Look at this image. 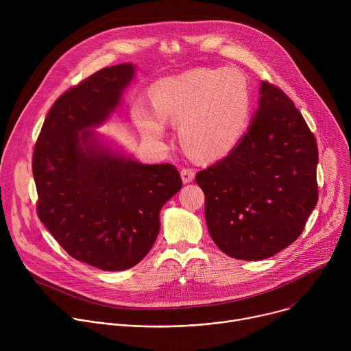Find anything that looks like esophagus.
I'll return each mask as SVG.
<instances>
[{"label":"esophagus","mask_w":351,"mask_h":351,"mask_svg":"<svg viewBox=\"0 0 351 351\" xmlns=\"http://www.w3.org/2000/svg\"><path fill=\"white\" fill-rule=\"evenodd\" d=\"M180 176H182L183 183H190V182H193V179H194V171H193V169H189V168H183V169L180 171Z\"/></svg>","instance_id":"obj_1"}]
</instances>
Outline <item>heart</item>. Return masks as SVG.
I'll use <instances>...</instances> for the list:
<instances>
[{"mask_svg":"<svg viewBox=\"0 0 351 351\" xmlns=\"http://www.w3.org/2000/svg\"><path fill=\"white\" fill-rule=\"evenodd\" d=\"M154 110L144 103L133 108L140 132L149 140L165 137V123L179 126L182 144L195 158L226 156L240 138L250 115L248 83L236 69L199 68L158 80Z\"/></svg>","mask_w":351,"mask_h":351,"instance_id":"obj_1","label":"heart"}]
</instances>
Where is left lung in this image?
Listing matches in <instances>:
<instances>
[{"label":"left lung","instance_id":"left-lung-1","mask_svg":"<svg viewBox=\"0 0 351 351\" xmlns=\"http://www.w3.org/2000/svg\"><path fill=\"white\" fill-rule=\"evenodd\" d=\"M258 93V108L234 148L195 176L213 240L244 261L290 245L318 202L314 134L280 88L261 82Z\"/></svg>","mask_w":351,"mask_h":351}]
</instances>
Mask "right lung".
Segmentation results:
<instances>
[{
  "label": "right lung",
  "mask_w": 351,
  "mask_h": 351,
  "mask_svg": "<svg viewBox=\"0 0 351 351\" xmlns=\"http://www.w3.org/2000/svg\"><path fill=\"white\" fill-rule=\"evenodd\" d=\"M134 72L104 68L62 94L33 154L40 221L71 257L111 272L147 256L161 208L182 187L176 167L140 164L94 130L118 110Z\"/></svg>",
  "instance_id": "obj_1"
}]
</instances>
